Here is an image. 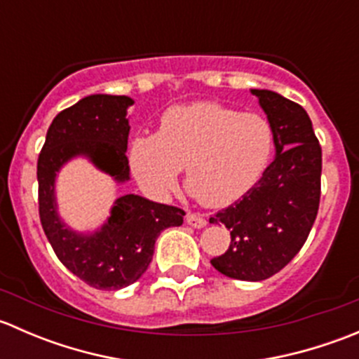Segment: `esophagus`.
<instances>
[{"mask_svg": "<svg viewBox=\"0 0 359 359\" xmlns=\"http://www.w3.org/2000/svg\"><path fill=\"white\" fill-rule=\"evenodd\" d=\"M186 222L189 224V226L193 227H198V229H201V227L206 226V219L201 215V213H194V212H189L186 215Z\"/></svg>", "mask_w": 359, "mask_h": 359, "instance_id": "1", "label": "esophagus"}]
</instances>
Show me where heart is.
<instances>
[{
    "label": "heart",
    "mask_w": 359,
    "mask_h": 359,
    "mask_svg": "<svg viewBox=\"0 0 359 359\" xmlns=\"http://www.w3.org/2000/svg\"><path fill=\"white\" fill-rule=\"evenodd\" d=\"M273 149L274 130L266 116L194 102L163 112L158 133L135 137L130 165L154 196L175 186L184 166L189 191L203 205L226 206L259 182Z\"/></svg>",
    "instance_id": "1"
}]
</instances>
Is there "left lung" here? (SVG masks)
I'll return each instance as SVG.
<instances>
[{
	"label": "left lung",
	"instance_id": "8db88e82",
	"mask_svg": "<svg viewBox=\"0 0 359 359\" xmlns=\"http://www.w3.org/2000/svg\"><path fill=\"white\" fill-rule=\"evenodd\" d=\"M274 130L276 158L241 200L210 217L231 231L210 262L224 276L262 281L280 273L311 233L321 196V146L306 109L271 90H252Z\"/></svg>",
	"mask_w": 359,
	"mask_h": 359
}]
</instances>
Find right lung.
I'll return each instance as SVG.
<instances>
[{"mask_svg":"<svg viewBox=\"0 0 359 359\" xmlns=\"http://www.w3.org/2000/svg\"><path fill=\"white\" fill-rule=\"evenodd\" d=\"M133 104L125 95H90L53 118L38 158V203L43 231L60 262L97 290H119L135 283L153 260L161 231L182 226V208L125 194L109 220L93 234H78L57 215L53 182L67 159L83 154L118 182L128 180V119Z\"/></svg>","mask_w":359,"mask_h":359,"instance_id":"right-lung-1","label":"right lung"}]
</instances>
